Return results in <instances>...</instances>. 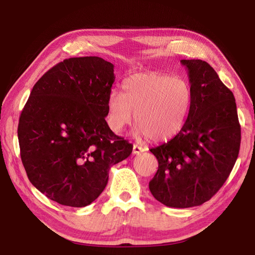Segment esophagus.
<instances>
[{"label": "esophagus", "mask_w": 255, "mask_h": 255, "mask_svg": "<svg viewBox=\"0 0 255 255\" xmlns=\"http://www.w3.org/2000/svg\"><path fill=\"white\" fill-rule=\"evenodd\" d=\"M143 151H144V148L140 147V145H138V144H133V147H132L133 154H140L141 152H143Z\"/></svg>", "instance_id": "1"}]
</instances>
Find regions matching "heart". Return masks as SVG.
I'll return each instance as SVG.
<instances>
[{
	"label": "heart",
	"instance_id": "heart-1",
	"mask_svg": "<svg viewBox=\"0 0 255 255\" xmlns=\"http://www.w3.org/2000/svg\"><path fill=\"white\" fill-rule=\"evenodd\" d=\"M192 105V89L185 79L158 72L133 74L123 83V94L108 97L107 124L122 132L133 113L137 132L153 141H163L182 130Z\"/></svg>",
	"mask_w": 255,
	"mask_h": 255
}]
</instances>
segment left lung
<instances>
[{"label": "left lung", "mask_w": 255, "mask_h": 255, "mask_svg": "<svg viewBox=\"0 0 255 255\" xmlns=\"http://www.w3.org/2000/svg\"><path fill=\"white\" fill-rule=\"evenodd\" d=\"M181 63L192 89L187 119L174 138L150 150L159 162L150 192L173 208L199 206L213 197L228 178L241 142L234 93L207 62Z\"/></svg>", "instance_id": "8db88e82"}]
</instances>
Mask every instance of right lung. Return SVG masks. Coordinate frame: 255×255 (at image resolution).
<instances>
[{
  "instance_id": "add662e5",
  "label": "right lung",
  "mask_w": 255,
  "mask_h": 255,
  "mask_svg": "<svg viewBox=\"0 0 255 255\" xmlns=\"http://www.w3.org/2000/svg\"><path fill=\"white\" fill-rule=\"evenodd\" d=\"M114 81V64L104 59L70 58L30 92L17 129L20 158L30 183L53 202L93 203L111 167L132 152L105 121Z\"/></svg>"
}]
</instances>
